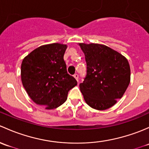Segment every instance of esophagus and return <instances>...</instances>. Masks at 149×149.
<instances>
[{
    "instance_id": "esophagus-1",
    "label": "esophagus",
    "mask_w": 149,
    "mask_h": 149,
    "mask_svg": "<svg viewBox=\"0 0 149 149\" xmlns=\"http://www.w3.org/2000/svg\"><path fill=\"white\" fill-rule=\"evenodd\" d=\"M74 77L75 78V79H76V80L78 82V78H79V76H78V74H74Z\"/></svg>"
}]
</instances>
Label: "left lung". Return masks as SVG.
<instances>
[{
	"mask_svg": "<svg viewBox=\"0 0 149 149\" xmlns=\"http://www.w3.org/2000/svg\"><path fill=\"white\" fill-rule=\"evenodd\" d=\"M87 63V75L79 89L86 103L104 110L123 97L131 81L128 61L116 50L100 44L79 43Z\"/></svg>",
	"mask_w": 149,
	"mask_h": 149,
	"instance_id": "left-lung-1",
	"label": "left lung"
}]
</instances>
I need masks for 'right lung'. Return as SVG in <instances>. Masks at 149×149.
<instances>
[{
  "label": "right lung",
  "mask_w": 149,
  "mask_h": 149,
  "mask_svg": "<svg viewBox=\"0 0 149 149\" xmlns=\"http://www.w3.org/2000/svg\"><path fill=\"white\" fill-rule=\"evenodd\" d=\"M67 45L54 43L35 49L23 59L21 82L36 104L52 110L67 99L68 92L77 85L67 73L64 60Z\"/></svg>",
  "instance_id": "obj_1"
}]
</instances>
